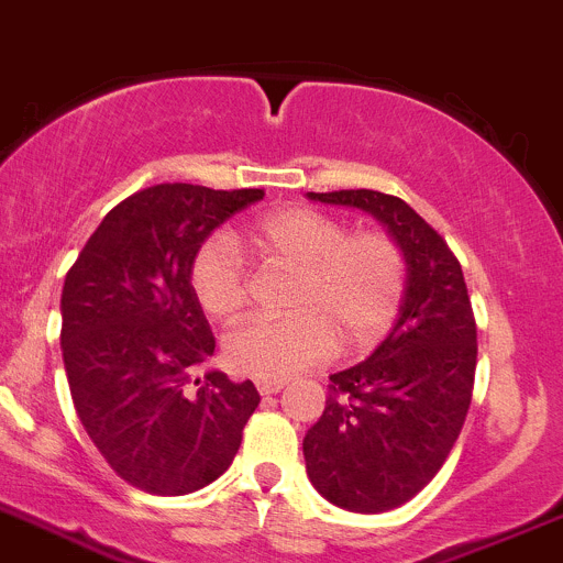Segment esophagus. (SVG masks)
I'll return each instance as SVG.
<instances>
[{"label":"esophagus","mask_w":563,"mask_h":563,"mask_svg":"<svg viewBox=\"0 0 563 563\" xmlns=\"http://www.w3.org/2000/svg\"><path fill=\"white\" fill-rule=\"evenodd\" d=\"M284 385H287L284 379H257V390L263 393V396H274V393H282Z\"/></svg>","instance_id":"esophagus-1"}]
</instances>
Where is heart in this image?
I'll use <instances>...</instances> for the list:
<instances>
[{
  "label": "heart",
  "mask_w": 563,
  "mask_h": 563,
  "mask_svg": "<svg viewBox=\"0 0 563 563\" xmlns=\"http://www.w3.org/2000/svg\"><path fill=\"white\" fill-rule=\"evenodd\" d=\"M263 260L298 271L292 317H246L224 339V361L260 379H284L344 350H366L396 317L407 263L385 233L350 235L344 222L314 208L265 213L243 233ZM192 292L213 320L246 303V268L230 235H211L189 268Z\"/></svg>",
  "instance_id": "1"
}]
</instances>
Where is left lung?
<instances>
[{"label": "left lung", "instance_id": "left-lung-1", "mask_svg": "<svg viewBox=\"0 0 563 563\" xmlns=\"http://www.w3.org/2000/svg\"><path fill=\"white\" fill-rule=\"evenodd\" d=\"M371 213L407 263L390 333L357 366L330 374L320 420L306 431L311 485L350 512H387L420 494L448 461L477 366V324L461 263L401 197L374 189L306 192Z\"/></svg>", "mask_w": 563, "mask_h": 563}]
</instances>
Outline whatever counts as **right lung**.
I'll return each mask as SVG.
<instances>
[{
	"label": "right lung",
	"mask_w": 563,
	"mask_h": 563,
	"mask_svg": "<svg viewBox=\"0 0 563 563\" xmlns=\"http://www.w3.org/2000/svg\"><path fill=\"white\" fill-rule=\"evenodd\" d=\"M263 189L156 184L121 200L62 289V357L75 411L121 479L184 496L222 477L260 393L206 371L217 341L189 268L197 249Z\"/></svg>",
	"instance_id": "1"
}]
</instances>
